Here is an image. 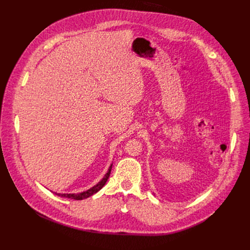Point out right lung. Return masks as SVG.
<instances>
[{
	"label": "right lung",
	"instance_id": "1",
	"mask_svg": "<svg viewBox=\"0 0 250 250\" xmlns=\"http://www.w3.org/2000/svg\"><path fill=\"white\" fill-rule=\"evenodd\" d=\"M111 168H112V164L109 166L107 173L104 175V177L97 183V185L94 186L93 188H91L90 189L86 190V191H83V192H80V193H57L56 192V194L59 195V196H62V198H67V199H72V200H77V201L87 199V198H89V196H91L92 194H94L97 191H99L104 187V185L106 183V181H107V179L110 175Z\"/></svg>",
	"mask_w": 250,
	"mask_h": 250
}]
</instances>
